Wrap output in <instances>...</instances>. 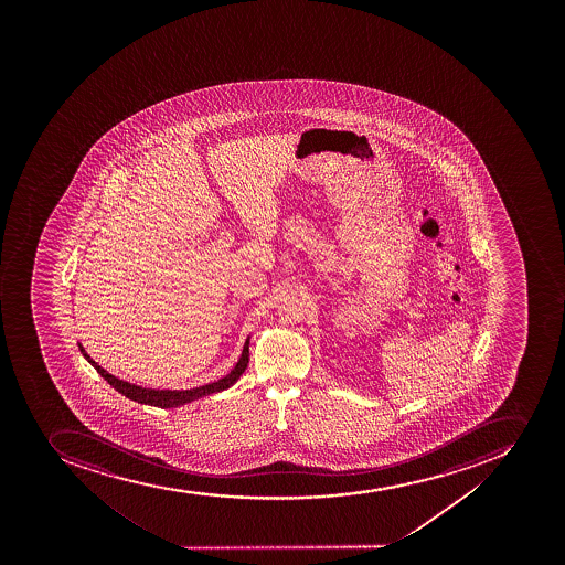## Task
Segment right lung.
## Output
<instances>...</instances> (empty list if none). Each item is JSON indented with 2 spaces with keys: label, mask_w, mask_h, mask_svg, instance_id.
I'll return each instance as SVG.
<instances>
[{
  "label": "right lung",
  "mask_w": 565,
  "mask_h": 565,
  "mask_svg": "<svg viewBox=\"0 0 565 565\" xmlns=\"http://www.w3.org/2000/svg\"><path fill=\"white\" fill-rule=\"evenodd\" d=\"M79 345L81 354L85 355V360L99 372L100 377H105L119 394L125 395L128 399L136 401L140 405L159 406V408H177V406L188 405L191 401L200 399L205 395L216 394L222 390H227L230 386L235 385L236 381L241 380L249 363V338L245 340L244 350H242L241 360L236 363L235 369L231 370L230 374L224 375L222 380L215 383H207V385L196 386L190 390H156L142 388V386L134 385L128 381L119 380L116 375L108 374L103 366L97 365L90 355L86 354V350Z\"/></svg>",
  "instance_id": "obj_1"
}]
</instances>
